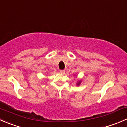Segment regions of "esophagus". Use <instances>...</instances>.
<instances>
[{
	"mask_svg": "<svg viewBox=\"0 0 127 127\" xmlns=\"http://www.w3.org/2000/svg\"><path fill=\"white\" fill-rule=\"evenodd\" d=\"M60 73H61V74H64L65 72H66V71H65L64 70H60Z\"/></svg>",
	"mask_w": 127,
	"mask_h": 127,
	"instance_id": "34e87169",
	"label": "esophagus"
}]
</instances>
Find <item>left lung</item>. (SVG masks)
I'll return each instance as SVG.
<instances>
[{
  "instance_id": "left-lung-1",
  "label": "left lung",
  "mask_w": 127,
  "mask_h": 127,
  "mask_svg": "<svg viewBox=\"0 0 127 127\" xmlns=\"http://www.w3.org/2000/svg\"><path fill=\"white\" fill-rule=\"evenodd\" d=\"M81 81H82L81 80H78V81H77V83H76V85H77V86H79L81 83Z\"/></svg>"
}]
</instances>
